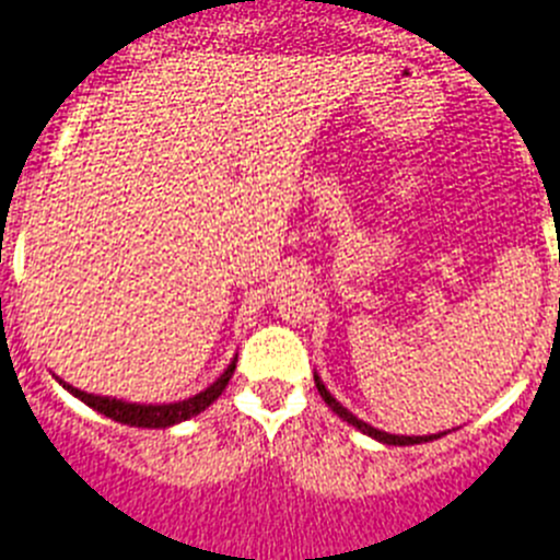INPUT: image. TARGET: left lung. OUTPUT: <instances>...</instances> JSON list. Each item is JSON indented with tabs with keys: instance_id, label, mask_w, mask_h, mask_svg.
Listing matches in <instances>:
<instances>
[{
	"instance_id": "8db88e82",
	"label": "left lung",
	"mask_w": 560,
	"mask_h": 560,
	"mask_svg": "<svg viewBox=\"0 0 560 560\" xmlns=\"http://www.w3.org/2000/svg\"><path fill=\"white\" fill-rule=\"evenodd\" d=\"M314 381H316V388H319L322 399H325V402L330 405L332 413H338V417H341L343 422L352 424V428H355V430H361L363 435H372V439L383 441V444H394V447H408V444H424V441H433V439H441V435H444V433H435V435H392V433H386V430L372 428V424H366V422H363V419H358L355 413H350V410L343 408V405L338 402V399L332 397L330 392H327L319 374H314Z\"/></svg>"
}]
</instances>
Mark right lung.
I'll return each instance as SVG.
<instances>
[{"instance_id":"obj_1","label":"right lung","mask_w":560,"mask_h":560,"mask_svg":"<svg viewBox=\"0 0 560 560\" xmlns=\"http://www.w3.org/2000/svg\"><path fill=\"white\" fill-rule=\"evenodd\" d=\"M235 361H238V355L230 361V366L224 369L222 374H219L217 381L210 383L205 392L194 394V397L188 399H179V402H163V405H141V402H125V399H116V397H100V394H89V392H80V388L69 386V383H63V388L69 394H74L77 399H82V402L89 405V408L100 410V413H105L107 419H113V422H121V424H130V428H172V424L177 422H186V419L197 417V413H202L205 408H208L210 402H217L219 394L228 388L230 377H233L235 372Z\"/></svg>"}]
</instances>
